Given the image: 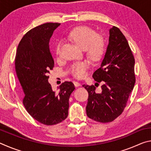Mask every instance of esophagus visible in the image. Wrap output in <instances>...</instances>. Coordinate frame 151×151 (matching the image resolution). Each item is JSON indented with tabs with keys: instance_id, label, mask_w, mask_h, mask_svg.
<instances>
[{
	"instance_id": "1",
	"label": "esophagus",
	"mask_w": 151,
	"mask_h": 151,
	"mask_svg": "<svg viewBox=\"0 0 151 151\" xmlns=\"http://www.w3.org/2000/svg\"><path fill=\"white\" fill-rule=\"evenodd\" d=\"M74 85L76 86V87H78V86H81V84L78 83L77 81H74Z\"/></svg>"
}]
</instances>
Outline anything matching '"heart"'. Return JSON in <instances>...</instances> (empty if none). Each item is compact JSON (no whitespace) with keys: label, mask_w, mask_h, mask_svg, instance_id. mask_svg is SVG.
Here are the masks:
<instances>
[{"label":"heart","mask_w":151,"mask_h":151,"mask_svg":"<svg viewBox=\"0 0 151 151\" xmlns=\"http://www.w3.org/2000/svg\"><path fill=\"white\" fill-rule=\"evenodd\" d=\"M70 39L81 48H85L87 54L92 60H96L101 57L104 50V41L100 36L96 35L94 30L88 27H79L73 30L68 35ZM60 44L58 43L56 52H59ZM89 67L86 61L78 62L72 66L71 73L77 78L83 77L86 70Z\"/></svg>","instance_id":"1"}]
</instances>
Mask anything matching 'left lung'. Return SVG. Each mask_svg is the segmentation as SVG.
<instances>
[{
	"label": "left lung",
	"mask_w": 151,
	"mask_h": 151,
	"mask_svg": "<svg viewBox=\"0 0 151 151\" xmlns=\"http://www.w3.org/2000/svg\"><path fill=\"white\" fill-rule=\"evenodd\" d=\"M134 63L127 39L119 28L112 27L100 68L93 75L96 82L104 81L102 91L97 93L94 85H83L88 93V117L105 123L121 114L134 86Z\"/></svg>",
	"instance_id": "obj_1"
}]
</instances>
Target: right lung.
I'll use <instances>...</instances> for the list:
<instances>
[{
    "instance_id": "add662e5",
    "label": "right lung",
    "mask_w": 151,
    "mask_h": 151,
    "mask_svg": "<svg viewBox=\"0 0 151 151\" xmlns=\"http://www.w3.org/2000/svg\"><path fill=\"white\" fill-rule=\"evenodd\" d=\"M59 23L48 22L30 30L20 40L15 57V70L24 95L23 104L32 118L42 124L60 123L68 116L72 82L61 84L56 93L48 82L55 63L50 39Z\"/></svg>"
}]
</instances>
